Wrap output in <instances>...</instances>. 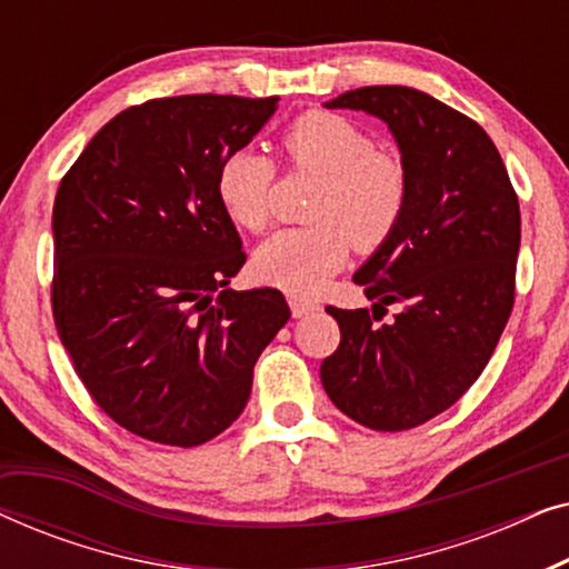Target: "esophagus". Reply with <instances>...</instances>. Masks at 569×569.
Here are the masks:
<instances>
[{"label": "esophagus", "mask_w": 569, "mask_h": 569, "mask_svg": "<svg viewBox=\"0 0 569 569\" xmlns=\"http://www.w3.org/2000/svg\"><path fill=\"white\" fill-rule=\"evenodd\" d=\"M321 308L316 300H308V298H298V295H290V310L295 318H306L310 313H316V310Z\"/></svg>", "instance_id": "obj_1"}]
</instances>
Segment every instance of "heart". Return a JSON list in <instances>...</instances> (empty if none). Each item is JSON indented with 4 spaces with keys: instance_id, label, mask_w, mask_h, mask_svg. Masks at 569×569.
<instances>
[{
    "instance_id": "heart-1",
    "label": "heart",
    "mask_w": 569,
    "mask_h": 569,
    "mask_svg": "<svg viewBox=\"0 0 569 569\" xmlns=\"http://www.w3.org/2000/svg\"><path fill=\"white\" fill-rule=\"evenodd\" d=\"M295 168L321 178L310 228L279 230L256 251L259 279L292 295L321 292L349 248L376 251L399 224L407 207L401 162L376 150L372 139L345 116L310 111L282 137ZM274 162L253 147L232 150L214 178L217 199L238 228L261 230L271 214Z\"/></svg>"
}]
</instances>
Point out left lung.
Here are the masks:
<instances>
[{"instance_id":"1","label":"left lung","mask_w":569,"mask_h":569,"mask_svg":"<svg viewBox=\"0 0 569 569\" xmlns=\"http://www.w3.org/2000/svg\"><path fill=\"white\" fill-rule=\"evenodd\" d=\"M376 116L407 173V207L391 238L355 271L372 302L326 308L341 341L321 362L337 409L370 430L425 425L481 376L516 298L520 209L487 131L422 90L376 84L323 103ZM399 305L376 327L375 308Z\"/></svg>"}]
</instances>
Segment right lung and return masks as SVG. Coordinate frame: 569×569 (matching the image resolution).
<instances>
[{
	"mask_svg": "<svg viewBox=\"0 0 569 569\" xmlns=\"http://www.w3.org/2000/svg\"><path fill=\"white\" fill-rule=\"evenodd\" d=\"M277 103L147 100L113 116L59 183V339L98 407L139 438L193 448L228 430L256 360L290 318L274 287L228 290L246 253L214 191L220 162Z\"/></svg>",
	"mask_w": 569,
	"mask_h": 569,
	"instance_id": "add662e5",
	"label": "right lung"
}]
</instances>
